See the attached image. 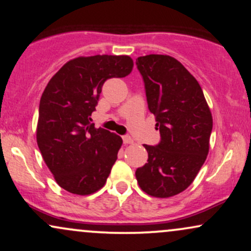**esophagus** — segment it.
I'll list each match as a JSON object with an SVG mask.
<instances>
[{"label":"esophagus","instance_id":"1","mask_svg":"<svg viewBox=\"0 0 251 251\" xmlns=\"http://www.w3.org/2000/svg\"><path fill=\"white\" fill-rule=\"evenodd\" d=\"M123 141H124V144H132L133 139L129 135H124L123 136Z\"/></svg>","mask_w":251,"mask_h":251}]
</instances>
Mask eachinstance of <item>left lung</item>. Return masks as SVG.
<instances>
[{
	"instance_id": "8db88e82",
	"label": "left lung",
	"mask_w": 251,
	"mask_h": 251,
	"mask_svg": "<svg viewBox=\"0 0 251 251\" xmlns=\"http://www.w3.org/2000/svg\"><path fill=\"white\" fill-rule=\"evenodd\" d=\"M135 65L161 136L157 145H144L148 160L135 176L147 195L168 198L184 191L201 170L213 120L198 81L176 59L149 54Z\"/></svg>"
}]
</instances>
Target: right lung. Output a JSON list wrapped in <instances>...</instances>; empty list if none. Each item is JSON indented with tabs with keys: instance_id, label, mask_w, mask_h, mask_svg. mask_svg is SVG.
<instances>
[{
	"instance_id": "add662e5",
	"label": "right lung",
	"mask_w": 251,
	"mask_h": 251,
	"mask_svg": "<svg viewBox=\"0 0 251 251\" xmlns=\"http://www.w3.org/2000/svg\"><path fill=\"white\" fill-rule=\"evenodd\" d=\"M127 55L81 56L50 78L40 98L38 147L56 183L74 195L103 188L123 144L119 135L91 124L104 82L132 71Z\"/></svg>"
}]
</instances>
